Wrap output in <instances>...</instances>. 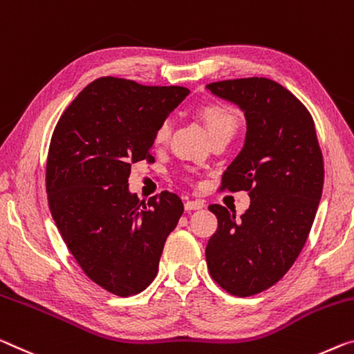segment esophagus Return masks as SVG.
<instances>
[{
	"mask_svg": "<svg viewBox=\"0 0 354 354\" xmlns=\"http://www.w3.org/2000/svg\"><path fill=\"white\" fill-rule=\"evenodd\" d=\"M205 206L203 201L200 200H187L186 203H184V207H186V211H195V209H201V207Z\"/></svg>",
	"mask_w": 354,
	"mask_h": 354,
	"instance_id": "34e87169",
	"label": "esophagus"
}]
</instances>
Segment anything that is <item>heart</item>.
<instances>
[{
    "label": "heart",
    "mask_w": 354,
    "mask_h": 354,
    "mask_svg": "<svg viewBox=\"0 0 354 354\" xmlns=\"http://www.w3.org/2000/svg\"><path fill=\"white\" fill-rule=\"evenodd\" d=\"M197 113L203 121L209 137H216L218 133H233L238 129V115L227 105L222 104H203L197 109ZM171 132L170 120L162 121L154 132V145H164L168 142Z\"/></svg>",
    "instance_id": "heart-1"
}]
</instances>
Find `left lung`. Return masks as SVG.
Segmentation results:
<instances>
[{"instance_id":"1","label":"left lung","mask_w":354,"mask_h":354,"mask_svg":"<svg viewBox=\"0 0 354 354\" xmlns=\"http://www.w3.org/2000/svg\"><path fill=\"white\" fill-rule=\"evenodd\" d=\"M244 111V147L222 190H248L244 214L211 205L218 222L206 245L212 279L234 296L272 287L304 248L323 192L324 167L312 115L277 82L263 77L206 85Z\"/></svg>"}]
</instances>
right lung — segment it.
I'll return each instance as SVG.
<instances>
[{"mask_svg":"<svg viewBox=\"0 0 354 354\" xmlns=\"http://www.w3.org/2000/svg\"><path fill=\"white\" fill-rule=\"evenodd\" d=\"M187 94L102 77L72 100L53 131L46 176L53 221L86 276L113 295H137L153 282L184 212L170 192L145 205L129 190V175L132 164L154 160L156 129Z\"/></svg>","mask_w":354,"mask_h":354,"instance_id":"add662e5","label":"right lung"}]
</instances>
